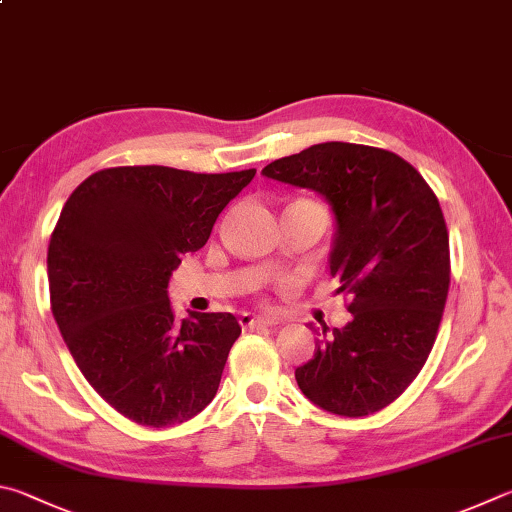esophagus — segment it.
<instances>
[{
	"label": "esophagus",
	"mask_w": 512,
	"mask_h": 512,
	"mask_svg": "<svg viewBox=\"0 0 512 512\" xmlns=\"http://www.w3.org/2000/svg\"><path fill=\"white\" fill-rule=\"evenodd\" d=\"M239 322L241 327H275V324H280L275 318H262V315H253V313H241Z\"/></svg>",
	"instance_id": "esophagus-1"
}]
</instances>
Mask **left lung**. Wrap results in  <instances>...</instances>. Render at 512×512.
<instances>
[{"label": "left lung", "instance_id": "8db88e82", "mask_svg": "<svg viewBox=\"0 0 512 512\" xmlns=\"http://www.w3.org/2000/svg\"><path fill=\"white\" fill-rule=\"evenodd\" d=\"M262 174L329 201V271L351 297L349 324L322 329L313 358L295 369L297 385L331 414L380 412L423 369L448 300L450 239L439 199L401 156L356 143L311 145Z\"/></svg>", "mask_w": 512, "mask_h": 512}]
</instances>
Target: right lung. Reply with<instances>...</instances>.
Here are the masks:
<instances>
[{"label":"right lung","instance_id":"right-lung-1","mask_svg":"<svg viewBox=\"0 0 512 512\" xmlns=\"http://www.w3.org/2000/svg\"><path fill=\"white\" fill-rule=\"evenodd\" d=\"M253 176L109 167L64 203L46 255L53 318L89 385L136 423H183L217 394L239 322L176 320L167 282Z\"/></svg>","mask_w":512,"mask_h":512}]
</instances>
